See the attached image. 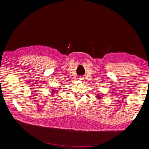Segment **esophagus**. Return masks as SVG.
<instances>
[{"label": "esophagus", "mask_w": 149, "mask_h": 149, "mask_svg": "<svg viewBox=\"0 0 149 149\" xmlns=\"http://www.w3.org/2000/svg\"><path fill=\"white\" fill-rule=\"evenodd\" d=\"M82 79H83V77H79V79H80V80H82Z\"/></svg>", "instance_id": "34e87169"}]
</instances>
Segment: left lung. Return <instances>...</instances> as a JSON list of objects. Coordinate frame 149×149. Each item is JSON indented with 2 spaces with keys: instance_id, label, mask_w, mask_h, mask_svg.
<instances>
[{
  "instance_id": "obj_1",
  "label": "left lung",
  "mask_w": 149,
  "mask_h": 149,
  "mask_svg": "<svg viewBox=\"0 0 149 149\" xmlns=\"http://www.w3.org/2000/svg\"><path fill=\"white\" fill-rule=\"evenodd\" d=\"M103 97V95L102 94H97V95H96V98H97V99H102Z\"/></svg>"
}]
</instances>
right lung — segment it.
<instances>
[{
	"mask_svg": "<svg viewBox=\"0 0 149 149\" xmlns=\"http://www.w3.org/2000/svg\"><path fill=\"white\" fill-rule=\"evenodd\" d=\"M57 90H56V89H52V93H51V94L52 95H54V94H55V93H56V91Z\"/></svg>",
	"mask_w": 149,
	"mask_h": 149,
	"instance_id": "obj_1",
	"label": "right lung"
}]
</instances>
